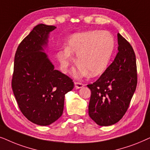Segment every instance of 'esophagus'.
<instances>
[{
    "instance_id": "obj_1",
    "label": "esophagus",
    "mask_w": 150,
    "mask_h": 150,
    "mask_svg": "<svg viewBox=\"0 0 150 150\" xmlns=\"http://www.w3.org/2000/svg\"><path fill=\"white\" fill-rule=\"evenodd\" d=\"M84 84L82 83H80V82H77V81H75V87L76 88H82Z\"/></svg>"
}]
</instances>
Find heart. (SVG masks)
<instances>
[{
    "instance_id": "heart-1",
    "label": "heart",
    "mask_w": 150,
    "mask_h": 150,
    "mask_svg": "<svg viewBox=\"0 0 150 150\" xmlns=\"http://www.w3.org/2000/svg\"><path fill=\"white\" fill-rule=\"evenodd\" d=\"M114 48L115 40L109 32L87 31L71 36L67 48L59 50L57 56L66 71L73 60L72 54H76V62L79 65L75 75L86 76L89 73L90 76L95 77L108 67Z\"/></svg>"
}]
</instances>
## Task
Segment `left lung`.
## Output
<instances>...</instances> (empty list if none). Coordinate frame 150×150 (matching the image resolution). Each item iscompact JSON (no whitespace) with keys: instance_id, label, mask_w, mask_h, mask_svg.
Wrapping results in <instances>:
<instances>
[{"instance_id":"obj_1","label":"left lung","mask_w":150,"mask_h":150,"mask_svg":"<svg viewBox=\"0 0 150 150\" xmlns=\"http://www.w3.org/2000/svg\"><path fill=\"white\" fill-rule=\"evenodd\" d=\"M117 38L119 52L113 62L95 82L87 85L91 91L89 116L101 126L113 125L122 119L137 85L134 51L120 33Z\"/></svg>"}]
</instances>
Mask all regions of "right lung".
Instances as JSON below:
<instances>
[{
	"label": "right lung",
	"mask_w": 150,
	"mask_h": 150,
	"mask_svg": "<svg viewBox=\"0 0 150 150\" xmlns=\"http://www.w3.org/2000/svg\"><path fill=\"white\" fill-rule=\"evenodd\" d=\"M55 26L40 24L16 50L11 86L21 112L39 125H49L63 113L64 97L74 87L69 76L54 69L44 53Z\"/></svg>",
	"instance_id": "right-lung-1"
}]
</instances>
